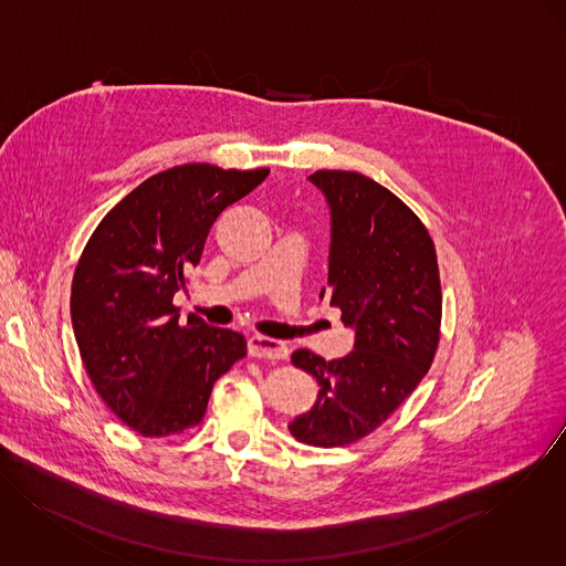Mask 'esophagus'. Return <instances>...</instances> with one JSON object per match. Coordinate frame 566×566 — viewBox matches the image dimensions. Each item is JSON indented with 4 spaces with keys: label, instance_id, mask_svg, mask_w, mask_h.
<instances>
[{
    "label": "esophagus",
    "instance_id": "34e87169",
    "mask_svg": "<svg viewBox=\"0 0 566 566\" xmlns=\"http://www.w3.org/2000/svg\"><path fill=\"white\" fill-rule=\"evenodd\" d=\"M248 353L252 357H262V359H286L289 357V347L280 340L266 338V336H252L248 340Z\"/></svg>",
    "mask_w": 566,
    "mask_h": 566
}]
</instances>
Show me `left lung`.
<instances>
[{"label":"left lung","mask_w":566,"mask_h":566,"mask_svg":"<svg viewBox=\"0 0 566 566\" xmlns=\"http://www.w3.org/2000/svg\"><path fill=\"white\" fill-rule=\"evenodd\" d=\"M329 205L332 243L321 300L355 329L353 350L325 361L300 348L291 361L318 384L316 402L289 431L318 448L347 446L381 427L429 373L441 323L436 245L416 213L368 176H307Z\"/></svg>","instance_id":"1"}]
</instances>
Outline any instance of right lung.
<instances>
[{
	"label": "right lung",
	"instance_id": "add662e5",
	"mask_svg": "<svg viewBox=\"0 0 566 566\" xmlns=\"http://www.w3.org/2000/svg\"><path fill=\"white\" fill-rule=\"evenodd\" d=\"M266 175L187 164L150 176L84 248L71 289L75 340L94 390L139 436L196 427L216 381L248 353L239 332L196 314L180 323L172 300L221 211Z\"/></svg>",
	"mask_w": 566,
	"mask_h": 566
}]
</instances>
